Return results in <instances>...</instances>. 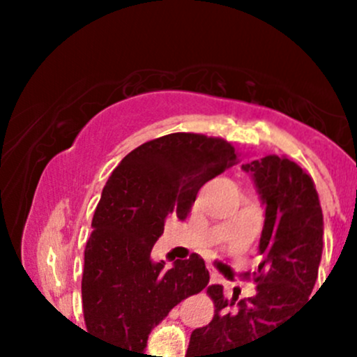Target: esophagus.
Returning a JSON list of instances; mask_svg holds the SVG:
<instances>
[{"mask_svg": "<svg viewBox=\"0 0 357 357\" xmlns=\"http://www.w3.org/2000/svg\"><path fill=\"white\" fill-rule=\"evenodd\" d=\"M216 280H218L216 273H214V272H211V282H216Z\"/></svg>", "mask_w": 357, "mask_h": 357, "instance_id": "esophagus-1", "label": "esophagus"}]
</instances>
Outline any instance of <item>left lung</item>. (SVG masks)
Here are the masks:
<instances>
[{"label":"left lung","instance_id":"obj_1","mask_svg":"<svg viewBox=\"0 0 357 357\" xmlns=\"http://www.w3.org/2000/svg\"><path fill=\"white\" fill-rule=\"evenodd\" d=\"M241 168L252 175L266 207L259 241L263 261L255 272L243 275L255 282V295L236 305L238 288L229 301L223 286H209L214 317L209 326L191 333L185 357H238L234 352L239 347L270 334L293 309L307 302L318 279L324 214L311 175L279 155H266Z\"/></svg>","mask_w":357,"mask_h":357}]
</instances>
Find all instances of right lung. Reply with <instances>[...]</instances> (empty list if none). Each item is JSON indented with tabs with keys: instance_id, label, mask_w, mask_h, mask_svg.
Masks as SVG:
<instances>
[{
	"instance_id": "right-lung-1",
	"label": "right lung",
	"mask_w": 357,
	"mask_h": 357,
	"mask_svg": "<svg viewBox=\"0 0 357 357\" xmlns=\"http://www.w3.org/2000/svg\"><path fill=\"white\" fill-rule=\"evenodd\" d=\"M220 137L162 135L132 150L109 176L84 252L82 304L87 333L143 357L148 334L178 302L209 282L198 254L166 270L151 248L168 216L185 220L200 188L236 164Z\"/></svg>"
}]
</instances>
